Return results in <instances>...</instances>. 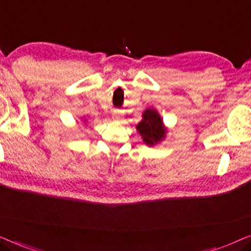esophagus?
<instances>
[{
	"instance_id": "1",
	"label": "esophagus",
	"mask_w": 251,
	"mask_h": 251,
	"mask_svg": "<svg viewBox=\"0 0 251 251\" xmlns=\"http://www.w3.org/2000/svg\"><path fill=\"white\" fill-rule=\"evenodd\" d=\"M112 118L114 119V120H121L122 119V115L120 114L118 111H114V112H113V114H112Z\"/></svg>"
}]
</instances>
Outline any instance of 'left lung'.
I'll return each mask as SVG.
<instances>
[{
  "instance_id": "1",
  "label": "left lung",
  "mask_w": 251,
  "mask_h": 251,
  "mask_svg": "<svg viewBox=\"0 0 251 251\" xmlns=\"http://www.w3.org/2000/svg\"><path fill=\"white\" fill-rule=\"evenodd\" d=\"M143 120L136 126L137 131L142 136L147 146H154L166 138L168 129L163 123L159 112L155 108H146L143 113Z\"/></svg>"
}]
</instances>
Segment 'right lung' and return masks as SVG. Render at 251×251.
Masks as SVG:
<instances>
[{
    "label": "right lung",
    "mask_w": 251,
    "mask_h": 251,
    "mask_svg": "<svg viewBox=\"0 0 251 251\" xmlns=\"http://www.w3.org/2000/svg\"><path fill=\"white\" fill-rule=\"evenodd\" d=\"M85 122H87V120H84V123H85Z\"/></svg>",
    "instance_id": "1"
}]
</instances>
